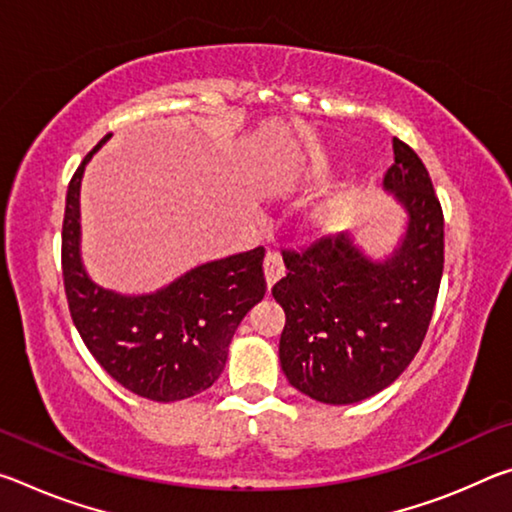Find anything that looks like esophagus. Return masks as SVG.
<instances>
[{
	"instance_id": "1",
	"label": "esophagus",
	"mask_w": 512,
	"mask_h": 512,
	"mask_svg": "<svg viewBox=\"0 0 512 512\" xmlns=\"http://www.w3.org/2000/svg\"><path fill=\"white\" fill-rule=\"evenodd\" d=\"M284 275V264H282V257L275 253V250H268L266 257H264V277H266V287L271 289L273 284L280 280Z\"/></svg>"
}]
</instances>
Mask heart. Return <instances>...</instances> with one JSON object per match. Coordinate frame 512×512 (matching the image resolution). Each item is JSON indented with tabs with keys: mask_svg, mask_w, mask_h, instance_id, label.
<instances>
[{
	"mask_svg": "<svg viewBox=\"0 0 512 512\" xmlns=\"http://www.w3.org/2000/svg\"><path fill=\"white\" fill-rule=\"evenodd\" d=\"M341 219H343V210L339 205H323L311 214V223H314L318 230H327V232L339 228Z\"/></svg>",
	"mask_w": 512,
	"mask_h": 512,
	"instance_id": "1",
	"label": "heart"
}]
</instances>
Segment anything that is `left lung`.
<instances>
[{
  "instance_id": "1",
  "label": "left lung",
  "mask_w": 512,
  "mask_h": 512,
  "mask_svg": "<svg viewBox=\"0 0 512 512\" xmlns=\"http://www.w3.org/2000/svg\"><path fill=\"white\" fill-rule=\"evenodd\" d=\"M384 176L406 212L402 244L372 262L348 237H320L284 250L287 275L273 298L287 316L280 363L311 400L354 404L384 391L418 354L445 266V219L429 171L409 144L393 140Z\"/></svg>"
}]
</instances>
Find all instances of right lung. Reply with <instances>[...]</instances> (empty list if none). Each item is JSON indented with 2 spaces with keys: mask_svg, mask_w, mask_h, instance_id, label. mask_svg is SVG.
<instances>
[{
  "mask_svg": "<svg viewBox=\"0 0 512 512\" xmlns=\"http://www.w3.org/2000/svg\"><path fill=\"white\" fill-rule=\"evenodd\" d=\"M108 137L67 187L60 255L69 314L85 348L121 386L153 402L185 400L219 379L241 318L264 298V246L198 266L151 296L97 287L79 255V189L85 164Z\"/></svg>",
  "mask_w": 512,
  "mask_h": 512,
  "instance_id": "add662e5",
  "label": "right lung"
}]
</instances>
